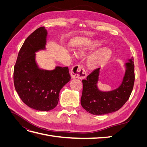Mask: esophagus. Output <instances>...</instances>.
Masks as SVG:
<instances>
[{
	"mask_svg": "<svg viewBox=\"0 0 147 147\" xmlns=\"http://www.w3.org/2000/svg\"><path fill=\"white\" fill-rule=\"evenodd\" d=\"M71 77L72 78L83 79L86 77V72L82 65H77L71 70Z\"/></svg>",
	"mask_w": 147,
	"mask_h": 147,
	"instance_id": "esophagus-1",
	"label": "esophagus"
}]
</instances>
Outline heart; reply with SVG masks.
<instances>
[{
    "label": "heart",
    "instance_id": "1",
    "mask_svg": "<svg viewBox=\"0 0 147 147\" xmlns=\"http://www.w3.org/2000/svg\"><path fill=\"white\" fill-rule=\"evenodd\" d=\"M101 45V43L97 42H90L84 46L80 48L77 52L80 56H85L97 47ZM112 50L109 48H102L89 57L87 61V65L91 69H95L104 65L112 56Z\"/></svg>",
    "mask_w": 147,
    "mask_h": 147
}]
</instances>
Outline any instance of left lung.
Returning a JSON list of instances; mask_svg holds the SVG:
<instances>
[{
  "instance_id": "left-lung-1",
  "label": "left lung",
  "mask_w": 147,
  "mask_h": 147,
  "mask_svg": "<svg viewBox=\"0 0 147 147\" xmlns=\"http://www.w3.org/2000/svg\"><path fill=\"white\" fill-rule=\"evenodd\" d=\"M125 64V74L120 86L110 91H102L97 87L100 68L95 69L83 80V92L81 105L92 115H102L112 113L121 109L129 98L134 87V58Z\"/></svg>"
}]
</instances>
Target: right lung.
I'll return each instance as SVG.
<instances>
[{
	"instance_id": "1",
	"label": "right lung",
	"mask_w": 147,
	"mask_h": 147,
	"mask_svg": "<svg viewBox=\"0 0 147 147\" xmlns=\"http://www.w3.org/2000/svg\"><path fill=\"white\" fill-rule=\"evenodd\" d=\"M47 34L45 28L40 27L26 39L13 72L15 90L22 101L30 108L44 112L56 107L61 90L70 80L68 67L56 66L52 70L38 67L35 53L45 49Z\"/></svg>"
}]
</instances>
